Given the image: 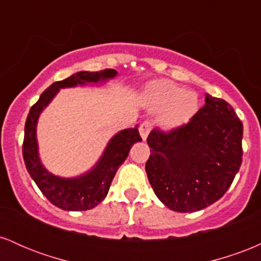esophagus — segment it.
Instances as JSON below:
<instances>
[{
	"mask_svg": "<svg viewBox=\"0 0 261 261\" xmlns=\"http://www.w3.org/2000/svg\"><path fill=\"white\" fill-rule=\"evenodd\" d=\"M151 128H152V124H151V121H148V120L143 121L142 124L140 125V134H141V137H142L143 141L147 139Z\"/></svg>",
	"mask_w": 261,
	"mask_h": 261,
	"instance_id": "esophagus-1",
	"label": "esophagus"
}]
</instances>
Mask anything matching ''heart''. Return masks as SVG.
<instances>
[{
	"instance_id": "obj_1",
	"label": "heart",
	"mask_w": 261,
	"mask_h": 261,
	"mask_svg": "<svg viewBox=\"0 0 261 261\" xmlns=\"http://www.w3.org/2000/svg\"><path fill=\"white\" fill-rule=\"evenodd\" d=\"M143 100L153 112L164 110L161 122L167 128L187 125L199 110V98L194 92L169 80L149 82L143 91Z\"/></svg>"
}]
</instances>
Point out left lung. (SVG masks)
Here are the masks:
<instances>
[{"mask_svg": "<svg viewBox=\"0 0 261 261\" xmlns=\"http://www.w3.org/2000/svg\"><path fill=\"white\" fill-rule=\"evenodd\" d=\"M243 124L226 100L206 94L187 125L153 128L146 173L154 194L176 212H195L220 200L242 164Z\"/></svg>", "mask_w": 261, "mask_h": 261, "instance_id": "left-lung-1", "label": "left lung"}]
</instances>
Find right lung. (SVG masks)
<instances>
[{"mask_svg": "<svg viewBox=\"0 0 261 261\" xmlns=\"http://www.w3.org/2000/svg\"><path fill=\"white\" fill-rule=\"evenodd\" d=\"M118 72L106 68L99 72L81 71L68 79L53 83L41 93L37 103L31 108L24 126L23 160L33 180L53 205L65 211L91 210L106 199L116 170L126 160L134 143L142 141L139 128H125L116 134L108 143L106 151L93 168L76 178H60L47 172L38 153L37 122L44 108L53 100L60 88H68L86 83H97L113 79Z\"/></svg>", "mask_w": 261, "mask_h": 261, "instance_id": "1", "label": "right lung"}]
</instances>
